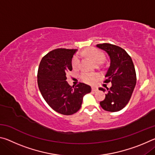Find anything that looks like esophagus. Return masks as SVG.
Listing matches in <instances>:
<instances>
[{
	"mask_svg": "<svg viewBox=\"0 0 155 155\" xmlns=\"http://www.w3.org/2000/svg\"><path fill=\"white\" fill-rule=\"evenodd\" d=\"M91 90H92L93 91H97L98 90V89L96 87H91Z\"/></svg>",
	"mask_w": 155,
	"mask_h": 155,
	"instance_id": "obj_1",
	"label": "esophagus"
}]
</instances>
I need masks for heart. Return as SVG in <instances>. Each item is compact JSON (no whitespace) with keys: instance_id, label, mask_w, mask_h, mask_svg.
<instances>
[{"instance_id":"b5f03b06","label":"heart","mask_w":155,"mask_h":155,"mask_svg":"<svg viewBox=\"0 0 155 155\" xmlns=\"http://www.w3.org/2000/svg\"><path fill=\"white\" fill-rule=\"evenodd\" d=\"M85 54L88 56L91 59L95 64H102L104 59V56L103 52H101L99 50L95 48H89L85 51ZM81 63V57L79 54L75 55L72 60V66L74 69H77L80 66ZM81 78L84 82L90 83L93 82L94 80L96 78V75L90 73H83L81 75Z\"/></svg>"}]
</instances>
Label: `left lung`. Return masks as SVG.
<instances>
[{
  "label": "left lung",
  "mask_w": 155,
  "mask_h": 155,
  "mask_svg": "<svg viewBox=\"0 0 155 155\" xmlns=\"http://www.w3.org/2000/svg\"><path fill=\"white\" fill-rule=\"evenodd\" d=\"M105 51L110 59V65L104 77L105 82L111 81V87L107 88L104 101L100 104L104 110L110 112L118 111L127 105L136 85V73L131 57L124 49L111 44L96 45ZM99 90L106 91L105 89Z\"/></svg>",
  "instance_id": "obj_1"
}]
</instances>
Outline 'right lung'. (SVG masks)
I'll return each mask as SVG.
<instances>
[{"instance_id": "1", "label": "right lung", "mask_w": 155, "mask_h": 155, "mask_svg": "<svg viewBox=\"0 0 155 155\" xmlns=\"http://www.w3.org/2000/svg\"><path fill=\"white\" fill-rule=\"evenodd\" d=\"M77 50L58 48L41 60L38 83L44 99L51 108L63 115H72L80 109L83 96L91 92L90 85L80 83L75 87L66 81L72 70V59Z\"/></svg>"}]
</instances>
